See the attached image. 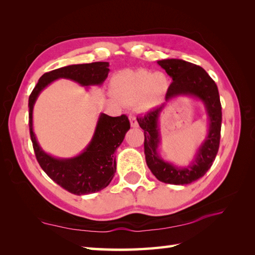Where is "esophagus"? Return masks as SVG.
I'll list each match as a JSON object with an SVG mask.
<instances>
[{
	"mask_svg": "<svg viewBox=\"0 0 255 255\" xmlns=\"http://www.w3.org/2000/svg\"><path fill=\"white\" fill-rule=\"evenodd\" d=\"M129 121H130V125L132 128H137L138 127V122H137V118L134 115H130L129 116Z\"/></svg>",
	"mask_w": 255,
	"mask_h": 255,
	"instance_id": "34e87169",
	"label": "esophagus"
}]
</instances>
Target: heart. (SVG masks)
<instances>
[{"label":"heart","instance_id":"heart-1","mask_svg":"<svg viewBox=\"0 0 255 255\" xmlns=\"http://www.w3.org/2000/svg\"><path fill=\"white\" fill-rule=\"evenodd\" d=\"M169 88L170 80L165 73L148 69L122 70L111 81L112 93L116 99L126 104L140 102L144 108L159 104Z\"/></svg>","mask_w":255,"mask_h":255}]
</instances>
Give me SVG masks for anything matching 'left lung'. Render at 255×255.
Segmentation results:
<instances>
[{"label":"left lung","instance_id":"1","mask_svg":"<svg viewBox=\"0 0 255 255\" xmlns=\"http://www.w3.org/2000/svg\"><path fill=\"white\" fill-rule=\"evenodd\" d=\"M159 66L172 78L165 103L160 107L137 117L139 126L144 130V154L147 165L159 181L186 185L203 177L213 165L217 155L221 130V104L218 88L205 70L196 64L182 59H164L158 61ZM181 95L193 96L202 100L209 117L208 136L201 144L194 159L186 167H176L164 161L158 155L157 149L160 143L158 130V118L166 103Z\"/></svg>","mask_w":255,"mask_h":255}]
</instances>
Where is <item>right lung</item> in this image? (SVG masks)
Returning <instances> with one entry per match:
<instances>
[{
    "mask_svg": "<svg viewBox=\"0 0 255 255\" xmlns=\"http://www.w3.org/2000/svg\"><path fill=\"white\" fill-rule=\"evenodd\" d=\"M108 62L71 64L47 72L38 80L28 100L29 132L36 159L53 182L74 195L102 191L113 180L116 172V149L130 128L126 115L111 117L101 114L93 137L86 148L73 158H56L45 152L37 141L32 129V110L40 92L58 79H69L82 86L102 85L110 72Z\"/></svg>",
    "mask_w": 255,
    "mask_h": 255,
    "instance_id": "obj_1",
    "label": "right lung"
}]
</instances>
